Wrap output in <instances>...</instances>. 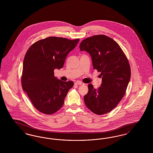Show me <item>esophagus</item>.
<instances>
[{
	"instance_id": "obj_1",
	"label": "esophagus",
	"mask_w": 153,
	"mask_h": 153,
	"mask_svg": "<svg viewBox=\"0 0 153 153\" xmlns=\"http://www.w3.org/2000/svg\"><path fill=\"white\" fill-rule=\"evenodd\" d=\"M75 84H77V85H84V84L83 83V82H81V81H76V82H75Z\"/></svg>"
}]
</instances>
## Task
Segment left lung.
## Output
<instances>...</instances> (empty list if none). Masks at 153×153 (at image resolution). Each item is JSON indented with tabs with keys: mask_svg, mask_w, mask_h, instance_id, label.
Instances as JSON below:
<instances>
[{
	"mask_svg": "<svg viewBox=\"0 0 153 153\" xmlns=\"http://www.w3.org/2000/svg\"><path fill=\"white\" fill-rule=\"evenodd\" d=\"M80 49L90 54L94 68L101 72L102 77L98 89L88 84V92L84 97L85 104L95 114H105L117 107L126 93L131 77L128 59L119 45L104 35L84 39Z\"/></svg>",
	"mask_w": 153,
	"mask_h": 153,
	"instance_id": "obj_1",
	"label": "left lung"
}]
</instances>
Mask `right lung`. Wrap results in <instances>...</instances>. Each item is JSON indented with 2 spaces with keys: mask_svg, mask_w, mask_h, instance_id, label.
<instances>
[{
  "mask_svg": "<svg viewBox=\"0 0 153 153\" xmlns=\"http://www.w3.org/2000/svg\"><path fill=\"white\" fill-rule=\"evenodd\" d=\"M79 39L70 40L51 36L32 45L26 52L22 72L23 90L39 112L53 114L60 109L73 81L67 82L54 76V70L63 67L67 55Z\"/></svg>",
  "mask_w": 153,
  "mask_h": 153,
  "instance_id": "1",
  "label": "right lung"
}]
</instances>
